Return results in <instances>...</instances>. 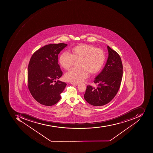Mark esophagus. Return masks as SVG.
Wrapping results in <instances>:
<instances>
[{"instance_id": "esophagus-1", "label": "esophagus", "mask_w": 153, "mask_h": 153, "mask_svg": "<svg viewBox=\"0 0 153 153\" xmlns=\"http://www.w3.org/2000/svg\"><path fill=\"white\" fill-rule=\"evenodd\" d=\"M72 85H78L79 83H71Z\"/></svg>"}]
</instances>
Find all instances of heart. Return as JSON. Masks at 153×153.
<instances>
[{
	"instance_id": "obj_1",
	"label": "heart",
	"mask_w": 153,
	"mask_h": 153,
	"mask_svg": "<svg viewBox=\"0 0 153 153\" xmlns=\"http://www.w3.org/2000/svg\"><path fill=\"white\" fill-rule=\"evenodd\" d=\"M105 60L103 50L92 45L81 44L72 49V53L65 52L59 57V63L64 68L69 69L75 61H78L79 68H73L65 74L67 81L78 83L88 77L89 72L96 74L101 69Z\"/></svg>"
}]
</instances>
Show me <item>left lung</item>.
Masks as SVG:
<instances>
[{"mask_svg":"<svg viewBox=\"0 0 153 153\" xmlns=\"http://www.w3.org/2000/svg\"><path fill=\"white\" fill-rule=\"evenodd\" d=\"M108 49V57L105 66L94 81L98 87L88 85L84 94L85 100L94 106H102L110 102L120 88L123 74L121 58L109 46Z\"/></svg>","mask_w":153,"mask_h":153,"instance_id":"8db88e82","label":"left lung"}]
</instances>
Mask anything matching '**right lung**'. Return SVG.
<instances>
[{
    "label": "right lung",
    "mask_w": 153,
    "mask_h": 153,
    "mask_svg": "<svg viewBox=\"0 0 153 153\" xmlns=\"http://www.w3.org/2000/svg\"><path fill=\"white\" fill-rule=\"evenodd\" d=\"M68 45H45L33 54L28 65V87L34 99L39 103L51 106L60 100L67 84L57 80L62 75L58 64V54Z\"/></svg>",
    "instance_id": "add662e5"
}]
</instances>
